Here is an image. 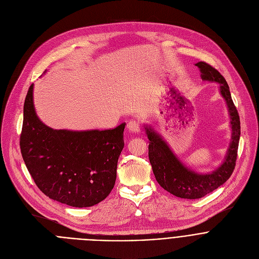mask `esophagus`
<instances>
[{
  "mask_svg": "<svg viewBox=\"0 0 259 259\" xmlns=\"http://www.w3.org/2000/svg\"><path fill=\"white\" fill-rule=\"evenodd\" d=\"M127 128H128V130L131 131V132H139V131H140V125H139V123H138L137 121H134V120L128 122Z\"/></svg>",
  "mask_w": 259,
  "mask_h": 259,
  "instance_id": "34e87169",
  "label": "esophagus"
}]
</instances>
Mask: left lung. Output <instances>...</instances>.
<instances>
[{
  "label": "left lung",
  "mask_w": 259,
  "mask_h": 259,
  "mask_svg": "<svg viewBox=\"0 0 259 259\" xmlns=\"http://www.w3.org/2000/svg\"><path fill=\"white\" fill-rule=\"evenodd\" d=\"M202 72V79L220 84V93L228 103L233 129L232 142L228 156L217 170L210 174H197L183 166L171 152L167 143L150 127H145L149 144V158L155 177L160 186L170 194L182 199H200L216 190L231 177L236 167L241 134L240 117L235 106L230 87L223 75L205 61L196 63Z\"/></svg>",
  "instance_id": "8db88e82"
}]
</instances>
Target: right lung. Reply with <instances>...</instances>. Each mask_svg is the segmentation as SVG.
I'll use <instances>...</instances> for the list:
<instances>
[{"mask_svg": "<svg viewBox=\"0 0 259 259\" xmlns=\"http://www.w3.org/2000/svg\"><path fill=\"white\" fill-rule=\"evenodd\" d=\"M31 84L23 106L20 151L39 190L59 203L91 207L115 187L126 123L91 131L54 130L36 117Z\"/></svg>", "mask_w": 259, "mask_h": 259, "instance_id": "obj_1", "label": "right lung"}]
</instances>
